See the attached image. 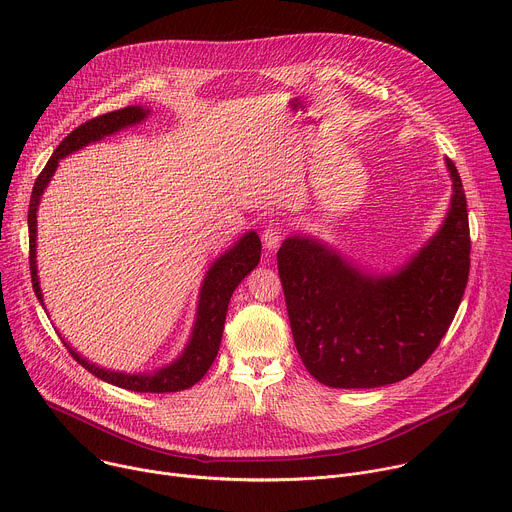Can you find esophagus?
I'll return each mask as SVG.
<instances>
[{"mask_svg": "<svg viewBox=\"0 0 512 512\" xmlns=\"http://www.w3.org/2000/svg\"><path fill=\"white\" fill-rule=\"evenodd\" d=\"M283 235H285L283 223L271 221V223L265 227V231H263V243H265V247H267V249H277L279 243H281V239H283Z\"/></svg>", "mask_w": 512, "mask_h": 512, "instance_id": "esophagus-1", "label": "esophagus"}]
</instances>
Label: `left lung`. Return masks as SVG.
<instances>
[{
    "label": "left lung",
    "mask_w": 512,
    "mask_h": 512,
    "mask_svg": "<svg viewBox=\"0 0 512 512\" xmlns=\"http://www.w3.org/2000/svg\"><path fill=\"white\" fill-rule=\"evenodd\" d=\"M444 227L401 271L371 277L318 241L277 251L291 334L308 373L328 387L373 389L407 379L440 346L470 273V225L452 160Z\"/></svg>",
    "instance_id": "left-lung-1"
}]
</instances>
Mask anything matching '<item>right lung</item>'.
<instances>
[{"label":"right lung","instance_id":"1","mask_svg":"<svg viewBox=\"0 0 512 512\" xmlns=\"http://www.w3.org/2000/svg\"><path fill=\"white\" fill-rule=\"evenodd\" d=\"M148 113L150 111H145L141 107H123L119 111H111V113H105V115L85 121L83 125L72 129L60 141V145L54 150L50 160L46 162L44 170L38 174L34 188H32V196H30L28 231H30V275H32L34 294L40 300V304H42V291H40L38 273H36V210H38L40 196L58 166V160L72 152L81 150L83 145H87L91 141H99L101 137H105L113 131H119L121 127L139 123ZM259 257H261V241H259L257 233H249L229 253L218 257L212 263V267L208 269L204 283H202L200 302H198V318H196V326H194L190 344L186 346L184 354L174 364H170V367H166L162 371H156L154 375H125V373L105 371V369L95 367V364H91L89 360H85L66 342H64V346L70 352V356L75 358L79 364H83V367L91 375H95L115 387L135 391V393H176V391L188 389L204 377V373L214 362V358L218 354V346H221V338H223L229 300L233 296L235 287L245 279V275L257 267Z\"/></svg>","mask_w":512,"mask_h":512}]
</instances>
